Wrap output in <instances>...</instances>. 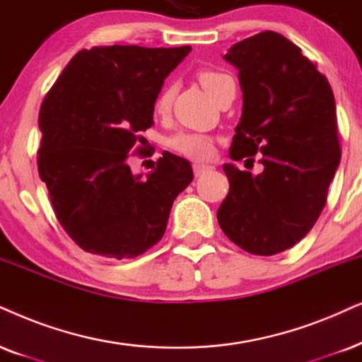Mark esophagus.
Returning <instances> with one entry per match:
<instances>
[{
    "label": "esophagus",
    "instance_id": "obj_1",
    "mask_svg": "<svg viewBox=\"0 0 362 362\" xmlns=\"http://www.w3.org/2000/svg\"><path fill=\"white\" fill-rule=\"evenodd\" d=\"M194 173H195V177H200V175H204L205 172H210L212 170V165H207V163H200V162H195L194 165Z\"/></svg>",
    "mask_w": 362,
    "mask_h": 362
}]
</instances>
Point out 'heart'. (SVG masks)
<instances>
[{"mask_svg": "<svg viewBox=\"0 0 362 362\" xmlns=\"http://www.w3.org/2000/svg\"><path fill=\"white\" fill-rule=\"evenodd\" d=\"M197 78L212 97L218 93V90L222 88L226 81L232 80L227 73L214 70V68L199 70L197 71ZM172 100L173 85H165L155 98V112L160 113V115H165L168 108H170ZM167 144L173 152L195 160L209 158L214 152V139L207 134H200V132H177L168 139Z\"/></svg>", "mask_w": 362, "mask_h": 362, "instance_id": "obj_1", "label": "heart"}]
</instances>
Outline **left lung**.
<instances>
[{
    "instance_id": "obj_1",
    "label": "left lung",
    "mask_w": 362,
    "mask_h": 362,
    "mask_svg": "<svg viewBox=\"0 0 362 362\" xmlns=\"http://www.w3.org/2000/svg\"><path fill=\"white\" fill-rule=\"evenodd\" d=\"M226 59L244 91L228 155L254 162L262 153L264 172L223 165L230 189L217 221L245 252L274 255L305 237L326 205L341 162L336 102L317 63L276 31L239 41Z\"/></svg>"
}]
</instances>
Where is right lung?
I'll return each instance as SVG.
<instances>
[{
    "mask_svg": "<svg viewBox=\"0 0 362 362\" xmlns=\"http://www.w3.org/2000/svg\"><path fill=\"white\" fill-rule=\"evenodd\" d=\"M190 49H81L41 103L40 178L59 226L86 252L118 260L147 252L165 234L173 200L194 180L190 163L168 152L147 177L128 165L141 155L140 134L152 127L163 80Z\"/></svg>",
    "mask_w": 362,
    "mask_h": 362,
    "instance_id": "obj_1",
    "label": "right lung"
}]
</instances>
